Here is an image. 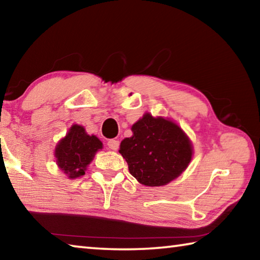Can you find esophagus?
<instances>
[{"label":"esophagus","instance_id":"1","mask_svg":"<svg viewBox=\"0 0 260 260\" xmlns=\"http://www.w3.org/2000/svg\"><path fill=\"white\" fill-rule=\"evenodd\" d=\"M108 147L111 149V150H118V148H119V141L109 140L108 141Z\"/></svg>","mask_w":260,"mask_h":260}]
</instances>
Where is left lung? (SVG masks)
I'll list each match as a JSON object with an SVG mask.
<instances>
[{"label":"left lung","mask_w":260,"mask_h":260,"mask_svg":"<svg viewBox=\"0 0 260 260\" xmlns=\"http://www.w3.org/2000/svg\"><path fill=\"white\" fill-rule=\"evenodd\" d=\"M131 129L133 135L121 141L119 153L141 184L165 186L186 171L193 148L177 122L146 112Z\"/></svg>","instance_id":"1"}]
</instances>
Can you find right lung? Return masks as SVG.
I'll list each match as a JSON object with an SVG mask.
<instances>
[{
  "instance_id": "add662e5",
  "label": "right lung",
  "mask_w": 260,
  "mask_h": 260,
  "mask_svg": "<svg viewBox=\"0 0 260 260\" xmlns=\"http://www.w3.org/2000/svg\"><path fill=\"white\" fill-rule=\"evenodd\" d=\"M102 148L103 143L98 136L87 134L85 127L73 124L56 144V164L69 179L80 178Z\"/></svg>"
}]
</instances>
